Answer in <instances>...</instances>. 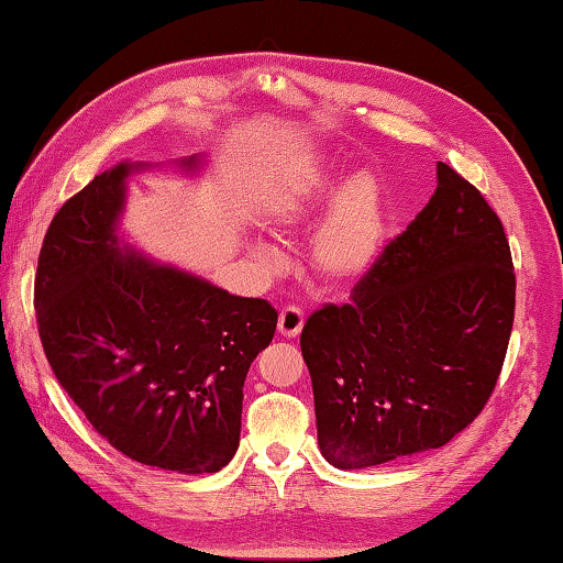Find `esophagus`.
<instances>
[{
	"mask_svg": "<svg viewBox=\"0 0 563 563\" xmlns=\"http://www.w3.org/2000/svg\"><path fill=\"white\" fill-rule=\"evenodd\" d=\"M302 325H305V318H302V310L300 308H295V305H288V308L280 310L278 332H280L283 338H298Z\"/></svg>",
	"mask_w": 563,
	"mask_h": 563,
	"instance_id": "esophagus-1",
	"label": "esophagus"
}]
</instances>
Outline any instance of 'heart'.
<instances>
[{"label": "heart", "mask_w": 563, "mask_h": 563, "mask_svg": "<svg viewBox=\"0 0 563 563\" xmlns=\"http://www.w3.org/2000/svg\"><path fill=\"white\" fill-rule=\"evenodd\" d=\"M332 211L316 238V265L332 280H357L385 245L383 194L373 176L347 178L340 168L310 166L290 178L275 201L283 223Z\"/></svg>", "instance_id": "b5f03b06"}]
</instances>
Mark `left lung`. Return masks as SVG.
Wrapping results in <instances>:
<instances>
[{"label":"left lung","instance_id":"obj_1","mask_svg":"<svg viewBox=\"0 0 563 563\" xmlns=\"http://www.w3.org/2000/svg\"><path fill=\"white\" fill-rule=\"evenodd\" d=\"M517 302L507 233L470 180L437 190L350 292L300 332L318 442L338 470L437 450L497 387Z\"/></svg>","mask_w":563,"mask_h":563}]
</instances>
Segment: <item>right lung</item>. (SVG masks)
Segmentation results:
<instances>
[{
  "label": "right lung",
  "mask_w": 563,
  "mask_h": 563,
  "mask_svg": "<svg viewBox=\"0 0 563 563\" xmlns=\"http://www.w3.org/2000/svg\"><path fill=\"white\" fill-rule=\"evenodd\" d=\"M133 168L103 170L52 218L34 278L42 347L74 405L129 460L218 472L238 450L247 367L271 345L278 312L121 253Z\"/></svg>",
  "instance_id": "add662e5"
}]
</instances>
